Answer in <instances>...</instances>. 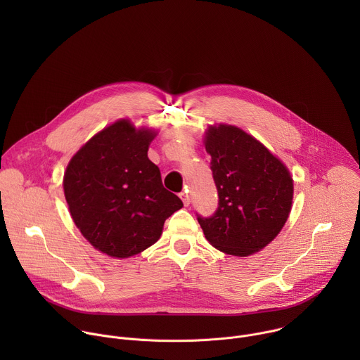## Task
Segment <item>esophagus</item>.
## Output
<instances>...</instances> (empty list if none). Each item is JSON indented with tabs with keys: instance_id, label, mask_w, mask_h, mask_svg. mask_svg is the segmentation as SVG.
<instances>
[{
	"instance_id": "34e87169",
	"label": "esophagus",
	"mask_w": 360,
	"mask_h": 360,
	"mask_svg": "<svg viewBox=\"0 0 360 360\" xmlns=\"http://www.w3.org/2000/svg\"><path fill=\"white\" fill-rule=\"evenodd\" d=\"M179 196H181V199H182V202H184L185 207H188V205L191 203V196H189L188 191H184V192H181V193H179Z\"/></svg>"
}]
</instances>
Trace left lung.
<instances>
[{
    "label": "left lung",
    "instance_id": "left-lung-1",
    "mask_svg": "<svg viewBox=\"0 0 360 360\" xmlns=\"http://www.w3.org/2000/svg\"><path fill=\"white\" fill-rule=\"evenodd\" d=\"M205 148L218 191L214 215L196 214L205 238L235 256L261 250L289 217L293 198L289 171L259 141L232 125L211 127Z\"/></svg>",
    "mask_w": 360,
    "mask_h": 360
}]
</instances>
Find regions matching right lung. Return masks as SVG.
I'll list each match as a JSON object with an SVG mask.
<instances>
[{
    "label": "right lung",
    "mask_w": 360,
    "mask_h": 360,
    "mask_svg": "<svg viewBox=\"0 0 360 360\" xmlns=\"http://www.w3.org/2000/svg\"><path fill=\"white\" fill-rule=\"evenodd\" d=\"M153 136L121 120L92 136L64 175L75 225L92 246L114 258H129L155 243L165 221L184 207L148 158Z\"/></svg>",
    "instance_id": "right-lung-1"
}]
</instances>
